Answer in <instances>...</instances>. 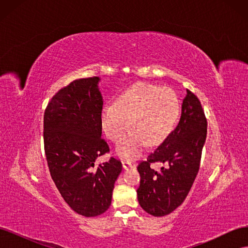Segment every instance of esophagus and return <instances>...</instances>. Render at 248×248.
Masks as SVG:
<instances>
[{
	"label": "esophagus",
	"instance_id": "34e87169",
	"mask_svg": "<svg viewBox=\"0 0 248 248\" xmlns=\"http://www.w3.org/2000/svg\"><path fill=\"white\" fill-rule=\"evenodd\" d=\"M122 166L124 170H128L133 168V164L130 161H127V160H122Z\"/></svg>",
	"mask_w": 248,
	"mask_h": 248
}]
</instances>
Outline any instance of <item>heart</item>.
<instances>
[{"instance_id": "obj_1", "label": "heart", "mask_w": 248, "mask_h": 248, "mask_svg": "<svg viewBox=\"0 0 248 248\" xmlns=\"http://www.w3.org/2000/svg\"><path fill=\"white\" fill-rule=\"evenodd\" d=\"M180 115V102L171 89L151 84H138L108 104L101 111L104 134L118 142L117 154L127 160L138 158L148 146H157L174 130Z\"/></svg>"}]
</instances>
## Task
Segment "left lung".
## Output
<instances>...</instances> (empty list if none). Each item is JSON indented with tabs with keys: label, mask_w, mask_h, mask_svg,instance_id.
Instances as JSON below:
<instances>
[{
	"label": "left lung",
	"mask_w": 248,
	"mask_h": 248,
	"mask_svg": "<svg viewBox=\"0 0 248 248\" xmlns=\"http://www.w3.org/2000/svg\"><path fill=\"white\" fill-rule=\"evenodd\" d=\"M186 92L176 128L138 167L139 202L153 216L168 215L181 205L200 170L207 120L198 97L189 90ZM154 162L166 163L167 168L157 172L149 168Z\"/></svg>",
	"instance_id": "8db88e82"
}]
</instances>
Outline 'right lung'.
I'll list each match as a JSON object with an SVG mask.
<instances>
[{
  "label": "right lung",
  "instance_id": "obj_1",
  "mask_svg": "<svg viewBox=\"0 0 248 248\" xmlns=\"http://www.w3.org/2000/svg\"><path fill=\"white\" fill-rule=\"evenodd\" d=\"M94 77L73 80L48 102L43 140L51 179L69 207L86 217L109 208L112 189L122 170L114 157L95 168L97 157L109 152L101 138L103 100Z\"/></svg>",
  "mask_w": 248,
  "mask_h": 248
}]
</instances>
